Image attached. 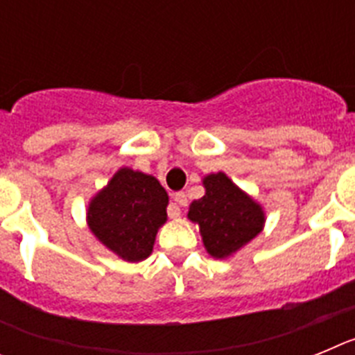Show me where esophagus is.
I'll return each instance as SVG.
<instances>
[{
  "instance_id": "obj_1",
  "label": "esophagus",
  "mask_w": 355,
  "mask_h": 355,
  "mask_svg": "<svg viewBox=\"0 0 355 355\" xmlns=\"http://www.w3.org/2000/svg\"><path fill=\"white\" fill-rule=\"evenodd\" d=\"M174 200L180 206H187L188 205V197H187V193H184V192L174 193Z\"/></svg>"
}]
</instances>
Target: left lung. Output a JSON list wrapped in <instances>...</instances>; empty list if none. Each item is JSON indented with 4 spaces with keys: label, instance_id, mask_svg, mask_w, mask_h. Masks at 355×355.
Returning a JSON list of instances; mask_svg holds the SVG:
<instances>
[{
    "label": "left lung",
    "instance_id": "obj_1",
    "mask_svg": "<svg viewBox=\"0 0 355 355\" xmlns=\"http://www.w3.org/2000/svg\"><path fill=\"white\" fill-rule=\"evenodd\" d=\"M206 196L190 205L188 218L197 222L213 258H227L261 231L265 215L224 172L205 178Z\"/></svg>",
    "mask_w": 355,
    "mask_h": 355
}]
</instances>
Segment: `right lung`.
<instances>
[{
	"mask_svg": "<svg viewBox=\"0 0 355 355\" xmlns=\"http://www.w3.org/2000/svg\"><path fill=\"white\" fill-rule=\"evenodd\" d=\"M168 196L153 175L121 168L90 202L89 225L110 250L126 261L153 252L158 227L167 220Z\"/></svg>",
	"mask_w": 355,
	"mask_h": 355,
	"instance_id": "1",
	"label": "right lung"
}]
</instances>
